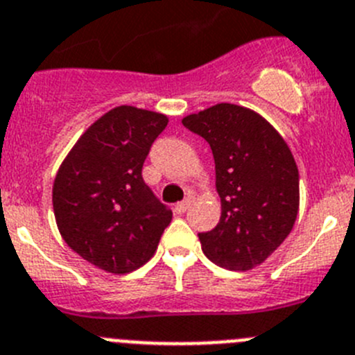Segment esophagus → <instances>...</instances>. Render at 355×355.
<instances>
[{"label": "esophagus", "mask_w": 355, "mask_h": 355, "mask_svg": "<svg viewBox=\"0 0 355 355\" xmlns=\"http://www.w3.org/2000/svg\"><path fill=\"white\" fill-rule=\"evenodd\" d=\"M189 207H191V200H184L180 201V203L175 205V211H177V214H184Z\"/></svg>", "instance_id": "34e87169"}]
</instances>
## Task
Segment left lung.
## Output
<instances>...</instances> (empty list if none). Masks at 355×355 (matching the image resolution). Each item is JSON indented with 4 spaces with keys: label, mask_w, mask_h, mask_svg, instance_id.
<instances>
[{
    "label": "left lung",
    "mask_w": 355,
    "mask_h": 355,
    "mask_svg": "<svg viewBox=\"0 0 355 355\" xmlns=\"http://www.w3.org/2000/svg\"><path fill=\"white\" fill-rule=\"evenodd\" d=\"M182 124L208 141L223 214L200 233L211 263L233 271L266 261L291 233L300 208V173L277 129L248 108L218 103Z\"/></svg>",
    "instance_id": "1"
}]
</instances>
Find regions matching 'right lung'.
Returning a JSON list of instances; mask_svg holds the SVG:
<instances>
[{
    "mask_svg": "<svg viewBox=\"0 0 355 355\" xmlns=\"http://www.w3.org/2000/svg\"><path fill=\"white\" fill-rule=\"evenodd\" d=\"M168 117L117 107L78 138L52 189L62 240L108 273L144 266L171 223V210L145 184L141 168Z\"/></svg>",
    "mask_w": 355,
    "mask_h": 355,
    "instance_id": "right-lung-1",
    "label": "right lung"
}]
</instances>
